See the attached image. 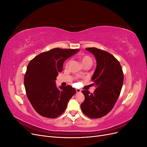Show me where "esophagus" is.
<instances>
[{"label": "esophagus", "instance_id": "1", "mask_svg": "<svg viewBox=\"0 0 147 147\" xmlns=\"http://www.w3.org/2000/svg\"><path fill=\"white\" fill-rule=\"evenodd\" d=\"M76 92H77V93L81 92V90H80V89H76Z\"/></svg>", "mask_w": 147, "mask_h": 147}]
</instances>
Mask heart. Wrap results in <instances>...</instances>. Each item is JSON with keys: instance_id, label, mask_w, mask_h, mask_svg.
<instances>
[{"instance_id": "b5f03b06", "label": "heart", "mask_w": 147, "mask_h": 147, "mask_svg": "<svg viewBox=\"0 0 147 147\" xmlns=\"http://www.w3.org/2000/svg\"><path fill=\"white\" fill-rule=\"evenodd\" d=\"M81 61H82V63L83 65V66L86 65V64H90V65H91L92 64V60L89 56H82ZM68 64H69V63L67 62V63L65 64V67H67Z\"/></svg>"}]
</instances>
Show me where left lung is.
Listing matches in <instances>:
<instances>
[{
	"mask_svg": "<svg viewBox=\"0 0 147 147\" xmlns=\"http://www.w3.org/2000/svg\"><path fill=\"white\" fill-rule=\"evenodd\" d=\"M86 50L96 60V68L91 78L96 90L92 94L87 90L82 91L84 100L81 109L88 117L99 118L113 108L121 92L124 75L118 61L110 53L96 48Z\"/></svg>",
	"mask_w": 147,
	"mask_h": 147,
	"instance_id": "1",
	"label": "left lung"
}]
</instances>
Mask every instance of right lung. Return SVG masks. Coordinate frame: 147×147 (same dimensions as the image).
Returning a JSON list of instances; mask_svg holds the SVG:
<instances>
[{
  "instance_id": "obj_1",
  "label": "right lung",
  "mask_w": 147,
  "mask_h": 147,
  "mask_svg": "<svg viewBox=\"0 0 147 147\" xmlns=\"http://www.w3.org/2000/svg\"><path fill=\"white\" fill-rule=\"evenodd\" d=\"M78 49L53 48L42 53L31 60L24 75L28 98L36 112L42 117L55 118L63 113L70 99L76 92L70 85H56L58 73L64 61L76 54Z\"/></svg>"
}]
</instances>
